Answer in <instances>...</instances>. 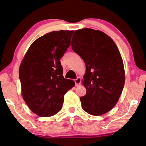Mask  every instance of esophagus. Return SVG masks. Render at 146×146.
<instances>
[{
  "mask_svg": "<svg viewBox=\"0 0 146 146\" xmlns=\"http://www.w3.org/2000/svg\"><path fill=\"white\" fill-rule=\"evenodd\" d=\"M81 78H78L76 80H75V86H78L81 84Z\"/></svg>",
  "mask_w": 146,
  "mask_h": 146,
  "instance_id": "34e87169",
  "label": "esophagus"
}]
</instances>
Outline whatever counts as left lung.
<instances>
[{"label": "left lung", "mask_w": 146, "mask_h": 146, "mask_svg": "<svg viewBox=\"0 0 146 146\" xmlns=\"http://www.w3.org/2000/svg\"><path fill=\"white\" fill-rule=\"evenodd\" d=\"M71 45L86 64L82 82L86 94L80 98L82 108L92 115L105 114L116 105L125 83L118 48L108 35L92 29L75 31Z\"/></svg>", "instance_id": "1"}]
</instances>
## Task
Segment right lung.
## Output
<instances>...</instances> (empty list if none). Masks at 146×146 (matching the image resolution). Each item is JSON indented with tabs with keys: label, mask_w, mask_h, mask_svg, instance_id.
Returning <instances> with one entry per match:
<instances>
[{
	"label": "right lung",
	"mask_w": 146,
	"mask_h": 146,
	"mask_svg": "<svg viewBox=\"0 0 146 146\" xmlns=\"http://www.w3.org/2000/svg\"><path fill=\"white\" fill-rule=\"evenodd\" d=\"M74 31H53L33 42L19 69L22 96L30 110L41 117L61 110L64 95L74 87L64 79L60 60L69 47Z\"/></svg>",
	"instance_id": "right-lung-1"
}]
</instances>
